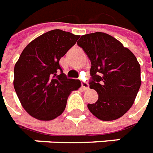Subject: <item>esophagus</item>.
Listing matches in <instances>:
<instances>
[{
	"mask_svg": "<svg viewBox=\"0 0 153 153\" xmlns=\"http://www.w3.org/2000/svg\"><path fill=\"white\" fill-rule=\"evenodd\" d=\"M81 84H82V89L83 90L89 89V85H88V83L86 82H81Z\"/></svg>",
	"mask_w": 153,
	"mask_h": 153,
	"instance_id": "obj_1",
	"label": "esophagus"
}]
</instances>
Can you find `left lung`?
Segmentation results:
<instances>
[{
    "label": "left lung",
    "mask_w": 153,
    "mask_h": 153,
    "mask_svg": "<svg viewBox=\"0 0 153 153\" xmlns=\"http://www.w3.org/2000/svg\"><path fill=\"white\" fill-rule=\"evenodd\" d=\"M77 44L91 62L90 88L99 95L87 108L101 120L120 118L131 108L141 85L140 66L136 56L105 33L82 35Z\"/></svg>",
    "instance_id": "8db88e82"
}]
</instances>
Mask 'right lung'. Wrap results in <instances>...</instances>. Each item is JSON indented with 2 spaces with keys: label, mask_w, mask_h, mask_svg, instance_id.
<instances>
[{
  "label": "right lung",
  "mask_w": 153,
  "mask_h": 153,
  "mask_svg": "<svg viewBox=\"0 0 153 153\" xmlns=\"http://www.w3.org/2000/svg\"><path fill=\"white\" fill-rule=\"evenodd\" d=\"M79 35L51 30L29 43L14 66L15 91L22 107L39 120H51L63 112L71 92L81 87L67 79L59 60L76 43Z\"/></svg>",
  "instance_id": "1"
}]
</instances>
